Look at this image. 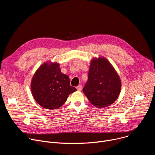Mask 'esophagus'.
Wrapping results in <instances>:
<instances>
[{"label":"esophagus","mask_w":155,"mask_h":155,"mask_svg":"<svg viewBox=\"0 0 155 155\" xmlns=\"http://www.w3.org/2000/svg\"><path fill=\"white\" fill-rule=\"evenodd\" d=\"M82 88H83V87H82V86H81V84H79V85L77 87V90H78V91H80L82 90Z\"/></svg>","instance_id":"esophagus-1"}]
</instances>
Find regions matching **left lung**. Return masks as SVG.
<instances>
[{
	"mask_svg": "<svg viewBox=\"0 0 155 155\" xmlns=\"http://www.w3.org/2000/svg\"><path fill=\"white\" fill-rule=\"evenodd\" d=\"M121 87L118 74L105 58L92 60L83 91L93 105L103 108L113 104L120 94Z\"/></svg>",
	"mask_w": 155,
	"mask_h": 155,
	"instance_id": "left-lung-1",
	"label": "left lung"
}]
</instances>
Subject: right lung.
Segmentation results:
<instances>
[{"mask_svg":"<svg viewBox=\"0 0 155 155\" xmlns=\"http://www.w3.org/2000/svg\"><path fill=\"white\" fill-rule=\"evenodd\" d=\"M31 91L36 102L47 109L62 106L69 95L77 89L70 85L68 75L61 72L59 64H43L34 74L31 81Z\"/></svg>","mask_w":155,"mask_h":155,"instance_id":"1","label":"right lung"}]
</instances>
